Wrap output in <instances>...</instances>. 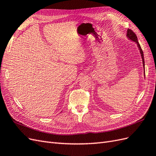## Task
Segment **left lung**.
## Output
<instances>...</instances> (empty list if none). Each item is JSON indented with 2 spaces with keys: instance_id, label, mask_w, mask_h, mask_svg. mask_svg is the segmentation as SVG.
Here are the masks:
<instances>
[{
  "instance_id": "8db88e82",
  "label": "left lung",
  "mask_w": 156,
  "mask_h": 156,
  "mask_svg": "<svg viewBox=\"0 0 156 156\" xmlns=\"http://www.w3.org/2000/svg\"><path fill=\"white\" fill-rule=\"evenodd\" d=\"M127 38L131 40V41H133L134 42H135V43L136 44V45H137V47L138 48L140 51V55H141V58H142V60H143V68H144V76H145V69H144V55H143V51L142 50V49H141L140 48V45L139 44V43L138 42V40H137V37H136V34H135V33L133 32V30H131V29H127Z\"/></svg>"
}]
</instances>
